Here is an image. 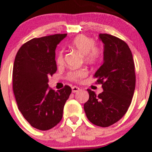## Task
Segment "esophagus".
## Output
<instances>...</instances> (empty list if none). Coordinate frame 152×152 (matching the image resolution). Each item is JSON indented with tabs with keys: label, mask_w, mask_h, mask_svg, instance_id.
I'll return each instance as SVG.
<instances>
[{
	"label": "esophagus",
	"mask_w": 152,
	"mask_h": 152,
	"mask_svg": "<svg viewBox=\"0 0 152 152\" xmlns=\"http://www.w3.org/2000/svg\"><path fill=\"white\" fill-rule=\"evenodd\" d=\"M72 92L73 93H77L80 91V88H77V87H76V86H74V87H72Z\"/></svg>",
	"instance_id": "esophagus-1"
}]
</instances>
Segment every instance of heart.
Instances as JSON below:
<instances>
[{
  "label": "heart",
  "instance_id": "1",
  "mask_svg": "<svg viewBox=\"0 0 152 152\" xmlns=\"http://www.w3.org/2000/svg\"><path fill=\"white\" fill-rule=\"evenodd\" d=\"M72 46L79 51L81 54L84 55V58L86 61L90 62L96 61L101 55V50L100 48L94 45V40L84 35H80L75 37L72 42ZM56 61L58 64H63L64 58L62 51H60L58 53ZM87 74L88 72L85 69L75 70L68 72L67 77L71 80L78 81L86 77Z\"/></svg>",
  "mask_w": 152,
  "mask_h": 152
}]
</instances>
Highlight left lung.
Returning a JSON list of instances; mask_svg holds the SVG:
<instances>
[{
    "instance_id": "1",
    "label": "left lung",
    "mask_w": 152,
    "mask_h": 152,
    "mask_svg": "<svg viewBox=\"0 0 152 152\" xmlns=\"http://www.w3.org/2000/svg\"><path fill=\"white\" fill-rule=\"evenodd\" d=\"M104 44L103 63L94 74L103 91L96 95L88 89L84 103L86 116L93 124L108 127L124 116L131 104L135 88V64L129 47L112 35L100 33Z\"/></svg>"
}]
</instances>
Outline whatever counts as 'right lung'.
<instances>
[{
  "instance_id": "add662e5",
  "label": "right lung",
  "mask_w": 152,
  "mask_h": 152,
  "mask_svg": "<svg viewBox=\"0 0 152 152\" xmlns=\"http://www.w3.org/2000/svg\"><path fill=\"white\" fill-rule=\"evenodd\" d=\"M67 34L32 39L20 48L13 68V90L19 110L31 126L49 130L61 121L72 88L57 92L49 87V77L57 71L56 46Z\"/></svg>"
}]
</instances>
